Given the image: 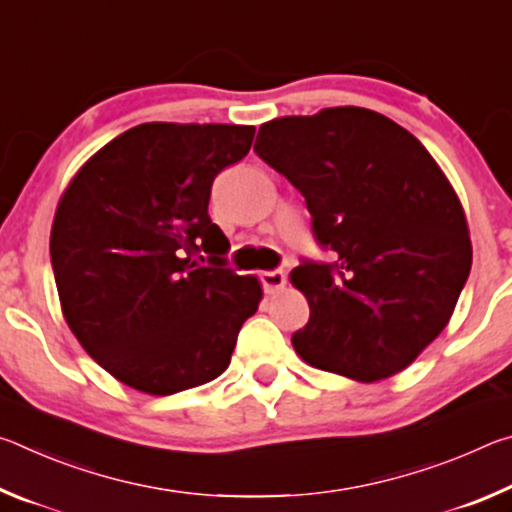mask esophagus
Returning <instances> with one entry per match:
<instances>
[{
    "label": "esophagus",
    "instance_id": "obj_1",
    "mask_svg": "<svg viewBox=\"0 0 512 512\" xmlns=\"http://www.w3.org/2000/svg\"><path fill=\"white\" fill-rule=\"evenodd\" d=\"M262 287L268 296H275V293H280L284 287H287V275H284V271H264Z\"/></svg>",
    "mask_w": 512,
    "mask_h": 512
}]
</instances>
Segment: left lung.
I'll list each match as a JSON object with an SVG mask.
<instances>
[{
  "instance_id": "obj_1",
  "label": "left lung",
  "mask_w": 512,
  "mask_h": 512,
  "mask_svg": "<svg viewBox=\"0 0 512 512\" xmlns=\"http://www.w3.org/2000/svg\"><path fill=\"white\" fill-rule=\"evenodd\" d=\"M255 151L305 196L332 264L291 284L309 323L291 336L309 366L370 384L393 377L443 332L472 268L452 183L418 137L375 110L341 106L259 126Z\"/></svg>"
}]
</instances>
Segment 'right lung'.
<instances>
[{
    "label": "right lung",
    "instance_id": "right-lung-1",
    "mask_svg": "<svg viewBox=\"0 0 512 512\" xmlns=\"http://www.w3.org/2000/svg\"><path fill=\"white\" fill-rule=\"evenodd\" d=\"M255 126L149 121L117 135L60 196L49 253L60 309L121 384L173 395L230 366L262 300L228 268L207 214L216 173L246 158Z\"/></svg>",
    "mask_w": 512,
    "mask_h": 512
}]
</instances>
